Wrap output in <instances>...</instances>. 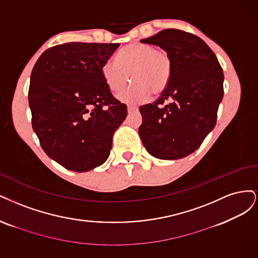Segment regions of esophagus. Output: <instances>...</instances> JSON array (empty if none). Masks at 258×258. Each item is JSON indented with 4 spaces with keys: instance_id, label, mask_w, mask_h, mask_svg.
I'll return each instance as SVG.
<instances>
[{
    "instance_id": "1",
    "label": "esophagus",
    "mask_w": 258,
    "mask_h": 258,
    "mask_svg": "<svg viewBox=\"0 0 258 258\" xmlns=\"http://www.w3.org/2000/svg\"><path fill=\"white\" fill-rule=\"evenodd\" d=\"M127 110H128V112H134V111L138 110V107L130 105V106H127Z\"/></svg>"
}]
</instances>
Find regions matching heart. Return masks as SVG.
Listing matches in <instances>:
<instances>
[{
    "label": "heart",
    "mask_w": 258,
    "mask_h": 258,
    "mask_svg": "<svg viewBox=\"0 0 258 258\" xmlns=\"http://www.w3.org/2000/svg\"><path fill=\"white\" fill-rule=\"evenodd\" d=\"M172 64L167 51L146 44H131L117 54V62L107 60L102 66L105 84L113 93H120L133 85L119 97L126 103L144 102L161 94L167 88L171 77Z\"/></svg>",
    "instance_id": "obj_1"
}]
</instances>
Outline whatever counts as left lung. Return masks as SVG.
Instances as JSON below:
<instances>
[{"label": "left lung", "instance_id": "left-lung-1", "mask_svg": "<svg viewBox=\"0 0 258 258\" xmlns=\"http://www.w3.org/2000/svg\"><path fill=\"white\" fill-rule=\"evenodd\" d=\"M167 51L169 84L153 104L139 107V135L156 159L178 160L193 153L217 124L224 74L217 55L198 36L166 29L140 40ZM168 100L170 104L164 105Z\"/></svg>", "mask_w": 258, "mask_h": 258}]
</instances>
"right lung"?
Instances as JSON below:
<instances>
[{
	"label": "right lung",
	"mask_w": 258,
	"mask_h": 258,
	"mask_svg": "<svg viewBox=\"0 0 258 258\" xmlns=\"http://www.w3.org/2000/svg\"><path fill=\"white\" fill-rule=\"evenodd\" d=\"M120 44L66 43L43 52L31 74L32 127L45 153L64 168L85 172L110 154L127 115L102 76Z\"/></svg>",
	"instance_id": "right-lung-1"
}]
</instances>
